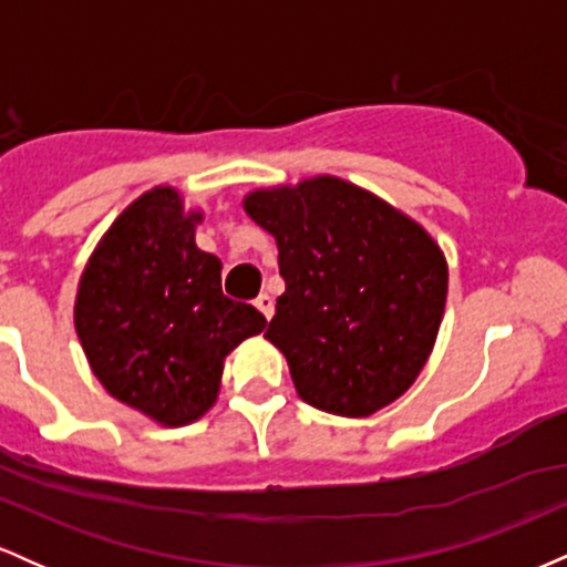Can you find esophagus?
<instances>
[{"instance_id": "34e87169", "label": "esophagus", "mask_w": 567, "mask_h": 567, "mask_svg": "<svg viewBox=\"0 0 567 567\" xmlns=\"http://www.w3.org/2000/svg\"><path fill=\"white\" fill-rule=\"evenodd\" d=\"M256 309L261 311L266 320H271V315H275V301H271V296H266V292H261V296L256 298Z\"/></svg>"}]
</instances>
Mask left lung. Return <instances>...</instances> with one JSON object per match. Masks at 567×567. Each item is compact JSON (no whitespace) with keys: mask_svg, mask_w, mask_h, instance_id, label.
<instances>
[{"mask_svg":"<svg viewBox=\"0 0 567 567\" xmlns=\"http://www.w3.org/2000/svg\"><path fill=\"white\" fill-rule=\"evenodd\" d=\"M245 210L277 239L285 292L264 336L288 357L298 396L362 419L405 394L445 311L437 243L333 175L252 192Z\"/></svg>","mask_w":567,"mask_h":567,"instance_id":"1","label":"left lung"}]
</instances>
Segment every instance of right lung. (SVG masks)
<instances>
[{
    "label": "right lung",
    "mask_w": 567,
    "mask_h": 567,
    "mask_svg": "<svg viewBox=\"0 0 567 567\" xmlns=\"http://www.w3.org/2000/svg\"><path fill=\"white\" fill-rule=\"evenodd\" d=\"M199 220L175 188L146 192L95 247L74 303L97 381L165 426L207 413L224 357L266 328L256 306L224 296L220 261L194 243Z\"/></svg>",
    "instance_id": "obj_1"
}]
</instances>
